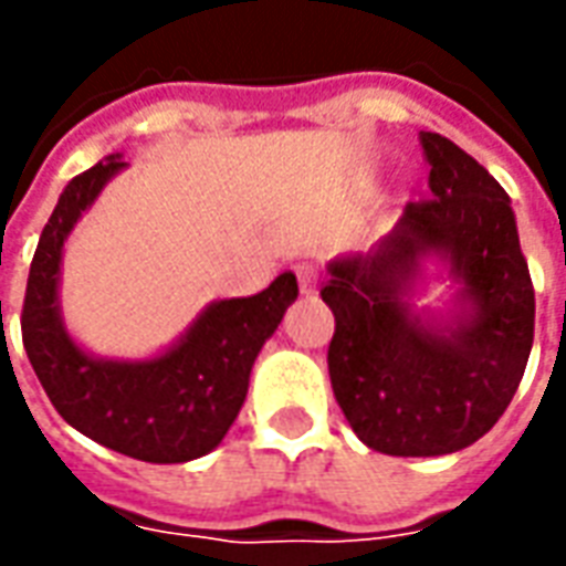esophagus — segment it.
I'll list each match as a JSON object with an SVG mask.
<instances>
[{"label": "esophagus", "mask_w": 566, "mask_h": 566, "mask_svg": "<svg viewBox=\"0 0 566 566\" xmlns=\"http://www.w3.org/2000/svg\"><path fill=\"white\" fill-rule=\"evenodd\" d=\"M296 282H300V294L312 296L315 291H318V270L315 266H308V263H303V266H296Z\"/></svg>", "instance_id": "1"}]
</instances>
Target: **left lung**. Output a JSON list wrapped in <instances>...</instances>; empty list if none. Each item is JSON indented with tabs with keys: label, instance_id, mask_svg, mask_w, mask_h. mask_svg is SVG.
I'll use <instances>...</instances> for the list:
<instances>
[{
	"label": "left lung",
	"instance_id": "obj_1",
	"mask_svg": "<svg viewBox=\"0 0 566 566\" xmlns=\"http://www.w3.org/2000/svg\"><path fill=\"white\" fill-rule=\"evenodd\" d=\"M430 197L369 248L327 263V367L357 439L381 454L437 458L506 412L534 345V284L515 211L485 166L421 133ZM449 281L442 307H416Z\"/></svg>",
	"mask_w": 566,
	"mask_h": 566
}]
</instances>
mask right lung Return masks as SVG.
I'll list each match as a JSON object with an SVG mask.
<instances>
[{"mask_svg":"<svg viewBox=\"0 0 566 566\" xmlns=\"http://www.w3.org/2000/svg\"><path fill=\"white\" fill-rule=\"evenodd\" d=\"M127 166L120 154H108L63 187L30 266L23 348L54 409L78 433L136 461L185 463L221 446L245 403L260 348L300 291L294 272H282L260 294L209 303L157 355L133 360L87 352L60 308L63 248Z\"/></svg>","mask_w":566,"mask_h":566,"instance_id":"right-lung-1","label":"right lung"}]
</instances>
